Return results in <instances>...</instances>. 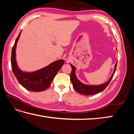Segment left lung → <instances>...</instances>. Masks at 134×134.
<instances>
[{
  "label": "left lung",
  "mask_w": 134,
  "mask_h": 134,
  "mask_svg": "<svg viewBox=\"0 0 134 134\" xmlns=\"http://www.w3.org/2000/svg\"><path fill=\"white\" fill-rule=\"evenodd\" d=\"M116 49L117 50V48H116ZM117 63H118V60L115 65L114 71H113V72L112 73V74L111 75L110 78L108 79L106 82H105V83L101 85H86L82 83V82H81L77 78V76L76 75V73H75L76 69V67L75 66H74L72 64H71V66L72 67V71H71V72L70 79L74 88L75 90L78 93L84 95L95 94L102 92V91H103L105 88L107 87L108 85L110 83L111 80H112L113 76L114 75V74L115 72Z\"/></svg>",
  "instance_id": "1"
}]
</instances>
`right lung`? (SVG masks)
Returning a JSON list of instances; mask_svg holds the SVG:
<instances>
[{"label": "right lung", "mask_w": 134, "mask_h": 134, "mask_svg": "<svg viewBox=\"0 0 134 134\" xmlns=\"http://www.w3.org/2000/svg\"><path fill=\"white\" fill-rule=\"evenodd\" d=\"M22 31L16 38L11 52V68L19 83L25 89L32 92H42L50 86L56 74L64 64L63 59L51 63L42 69L32 72L23 71L19 69L16 60V48Z\"/></svg>", "instance_id": "add662e5"}]
</instances>
